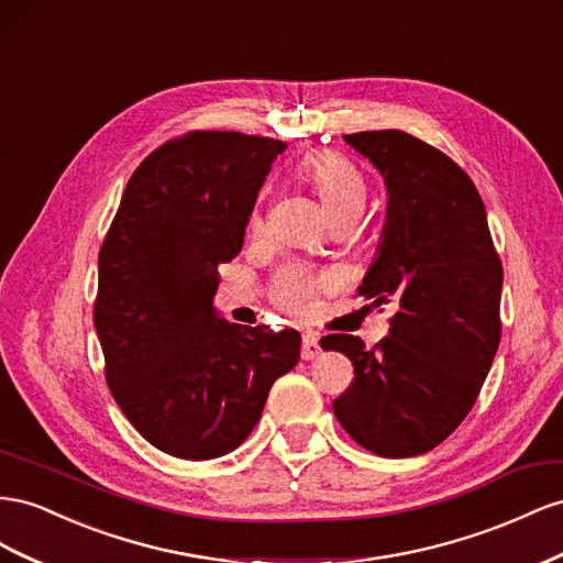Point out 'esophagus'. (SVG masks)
I'll return each mask as SVG.
<instances>
[{
	"label": "esophagus",
	"instance_id": "esophagus-1",
	"mask_svg": "<svg viewBox=\"0 0 563 563\" xmlns=\"http://www.w3.org/2000/svg\"><path fill=\"white\" fill-rule=\"evenodd\" d=\"M319 353H322V345H319V339L314 336V333H306V336H302L300 357L302 360H314Z\"/></svg>",
	"mask_w": 563,
	"mask_h": 563
}]
</instances>
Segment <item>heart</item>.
Returning a JSON list of instances; mask_svg holds the SVG:
<instances>
[{"label": "heart", "instance_id": "1", "mask_svg": "<svg viewBox=\"0 0 563 563\" xmlns=\"http://www.w3.org/2000/svg\"><path fill=\"white\" fill-rule=\"evenodd\" d=\"M302 175L322 201L327 216H362L367 203V185L353 163L333 154H314L302 161ZM319 282L306 269H286L277 284L279 306L296 314H306L312 308Z\"/></svg>", "mask_w": 563, "mask_h": 563}]
</instances>
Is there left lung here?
Wrapping results in <instances>:
<instances>
[{"instance_id":"left-lung-1","label":"left lung","mask_w":563,"mask_h":563,"mask_svg":"<svg viewBox=\"0 0 563 563\" xmlns=\"http://www.w3.org/2000/svg\"><path fill=\"white\" fill-rule=\"evenodd\" d=\"M382 173L388 208L360 294L390 302L388 336L372 351L331 333L355 382L333 415L382 457L433 450L474 407L499 345L503 263L474 181L443 151L400 130L343 134Z\"/></svg>"}]
</instances>
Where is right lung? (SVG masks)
Instances as JSON below:
<instances>
[{
    "label": "right lung",
    "instance_id": "1",
    "mask_svg": "<svg viewBox=\"0 0 563 563\" xmlns=\"http://www.w3.org/2000/svg\"><path fill=\"white\" fill-rule=\"evenodd\" d=\"M269 136L189 132L130 177L99 251L95 327L106 382L132 427L179 460L236 450L300 360V333L218 317L222 263L244 246Z\"/></svg>",
    "mask_w": 563,
    "mask_h": 563
}]
</instances>
